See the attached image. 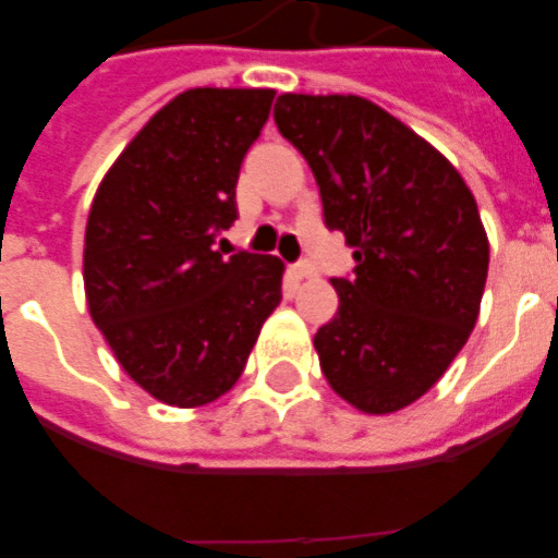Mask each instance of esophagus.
Instances as JSON below:
<instances>
[{"mask_svg": "<svg viewBox=\"0 0 558 558\" xmlns=\"http://www.w3.org/2000/svg\"><path fill=\"white\" fill-rule=\"evenodd\" d=\"M289 275H292V278L295 280H304V278H313L315 275V269H313V263H292V266H289Z\"/></svg>", "mask_w": 558, "mask_h": 558, "instance_id": "obj_1", "label": "esophagus"}]
</instances>
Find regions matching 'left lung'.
<instances>
[{
  "label": "left lung",
  "mask_w": 558,
  "mask_h": 558,
  "mask_svg": "<svg viewBox=\"0 0 558 558\" xmlns=\"http://www.w3.org/2000/svg\"><path fill=\"white\" fill-rule=\"evenodd\" d=\"M275 124L356 260L332 278L339 313L315 332L324 376L365 414L411 405L477 322L489 243L475 196L432 144L356 95H280Z\"/></svg>",
  "instance_id": "1"
}]
</instances>
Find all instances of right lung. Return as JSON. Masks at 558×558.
Returning a JSON list of instances; mask_svg holds the SVG:
<instances>
[{"label":"right lung","instance_id":"right-lung-1","mask_svg":"<svg viewBox=\"0 0 558 558\" xmlns=\"http://www.w3.org/2000/svg\"><path fill=\"white\" fill-rule=\"evenodd\" d=\"M271 89H187L126 144L92 202L83 287L92 322L161 402L208 405L240 379L280 304L283 263L214 248Z\"/></svg>","mask_w":558,"mask_h":558}]
</instances>
